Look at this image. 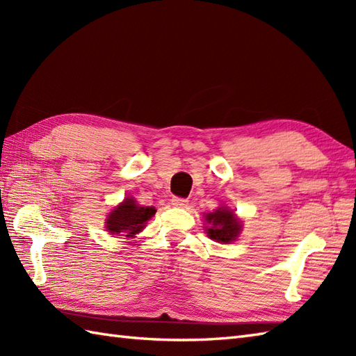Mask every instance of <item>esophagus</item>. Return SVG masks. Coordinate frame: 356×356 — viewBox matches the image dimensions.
Wrapping results in <instances>:
<instances>
[{
  "label": "esophagus",
  "mask_w": 356,
  "mask_h": 356,
  "mask_svg": "<svg viewBox=\"0 0 356 356\" xmlns=\"http://www.w3.org/2000/svg\"><path fill=\"white\" fill-rule=\"evenodd\" d=\"M171 205L176 208H186L188 207V200L186 199H180V197H174L171 200Z\"/></svg>",
  "instance_id": "1"
}]
</instances>
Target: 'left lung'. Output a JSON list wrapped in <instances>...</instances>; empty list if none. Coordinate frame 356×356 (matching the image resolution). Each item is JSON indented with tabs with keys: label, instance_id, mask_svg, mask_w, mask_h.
I'll list each match as a JSON object with an SVG mask.
<instances>
[{
	"label": "left lung",
	"instance_id": "8db88e82",
	"mask_svg": "<svg viewBox=\"0 0 356 356\" xmlns=\"http://www.w3.org/2000/svg\"><path fill=\"white\" fill-rule=\"evenodd\" d=\"M207 234L218 243H232L241 232V222L229 208L220 207L214 213L205 214Z\"/></svg>",
	"mask_w": 356,
	"mask_h": 356
}]
</instances>
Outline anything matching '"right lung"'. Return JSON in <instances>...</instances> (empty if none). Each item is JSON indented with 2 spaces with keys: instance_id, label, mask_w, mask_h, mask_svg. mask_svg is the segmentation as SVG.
Segmentation results:
<instances>
[{
  "instance_id": "1",
  "label": "right lung",
  "mask_w": 356,
  "mask_h": 356,
  "mask_svg": "<svg viewBox=\"0 0 356 356\" xmlns=\"http://www.w3.org/2000/svg\"><path fill=\"white\" fill-rule=\"evenodd\" d=\"M156 214L153 207H140L133 197H125L122 203L111 211L107 220H105V228L111 236L118 234H125V237H134L145 228L147 222Z\"/></svg>"
}]
</instances>
